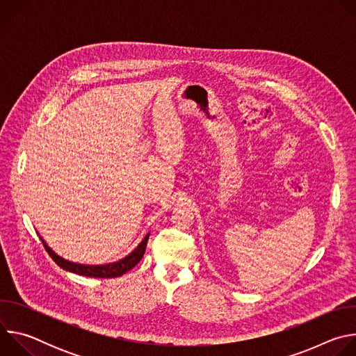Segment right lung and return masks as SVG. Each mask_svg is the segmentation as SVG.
Here are the masks:
<instances>
[{
	"label": "right lung",
	"instance_id": "obj_1",
	"mask_svg": "<svg viewBox=\"0 0 356 356\" xmlns=\"http://www.w3.org/2000/svg\"><path fill=\"white\" fill-rule=\"evenodd\" d=\"M147 239H149V234L142 239V242L129 253L128 257H125L124 259L118 261V262H114V264H108V265H80V264H74V262H69L63 258H60L59 255H56V253L50 249L46 242L40 238L44 249L47 250L49 257L52 258L62 269L65 270H69L72 273H76V275H81V276H88V277H101V279H110V277H118V276H122L124 273L129 272L132 268H135L139 261L142 259L143 253H145V249H146V243H147Z\"/></svg>",
	"mask_w": 356,
	"mask_h": 356
}]
</instances>
